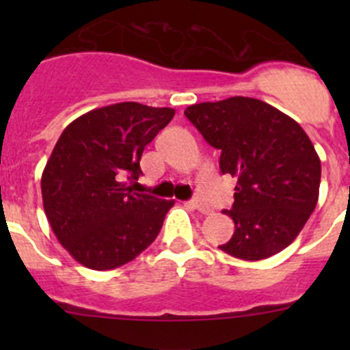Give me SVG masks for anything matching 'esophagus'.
I'll return each instance as SVG.
<instances>
[{
  "instance_id": "esophagus-1",
  "label": "esophagus",
  "mask_w": 350,
  "mask_h": 350,
  "mask_svg": "<svg viewBox=\"0 0 350 350\" xmlns=\"http://www.w3.org/2000/svg\"><path fill=\"white\" fill-rule=\"evenodd\" d=\"M191 206L195 208V210L200 211V213H203V215H210L211 211H213L210 206H208V204H204L201 200H193Z\"/></svg>"
}]
</instances>
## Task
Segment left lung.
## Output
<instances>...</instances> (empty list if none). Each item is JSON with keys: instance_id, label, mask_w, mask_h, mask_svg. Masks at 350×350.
I'll list each match as a JSON object with an SVG mask.
<instances>
[{"instance_id": "1", "label": "left lung", "mask_w": 350, "mask_h": 350, "mask_svg": "<svg viewBox=\"0 0 350 350\" xmlns=\"http://www.w3.org/2000/svg\"><path fill=\"white\" fill-rule=\"evenodd\" d=\"M186 118L220 150V171L237 178L235 232L224 252L260 260L286 249L319 201L322 165L305 130L278 108L234 96L186 108Z\"/></svg>"}]
</instances>
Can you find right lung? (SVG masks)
I'll list each match as a JSON object with an SVG mask.
<instances>
[{
	"instance_id": "right-lung-1",
	"label": "right lung",
	"mask_w": 350,
	"mask_h": 350,
	"mask_svg": "<svg viewBox=\"0 0 350 350\" xmlns=\"http://www.w3.org/2000/svg\"><path fill=\"white\" fill-rule=\"evenodd\" d=\"M172 116V108L125 101L91 109L61 133L42 172V200L79 264L115 269L155 241L174 201L133 193L126 181L140 178L144 149Z\"/></svg>"
}]
</instances>
